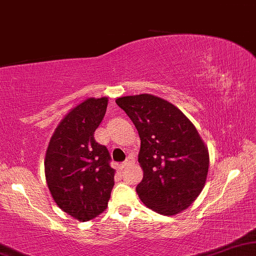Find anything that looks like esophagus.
<instances>
[{
	"mask_svg": "<svg viewBox=\"0 0 256 256\" xmlns=\"http://www.w3.org/2000/svg\"><path fill=\"white\" fill-rule=\"evenodd\" d=\"M134 158H132V156H128V158L126 159L124 162H122V165H120L122 168H128V166H130L131 164H134Z\"/></svg>",
	"mask_w": 256,
	"mask_h": 256,
	"instance_id": "esophagus-1",
	"label": "esophagus"
}]
</instances>
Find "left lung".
<instances>
[{
	"instance_id": "obj_1",
	"label": "left lung",
	"mask_w": 256,
	"mask_h": 256,
	"mask_svg": "<svg viewBox=\"0 0 256 256\" xmlns=\"http://www.w3.org/2000/svg\"><path fill=\"white\" fill-rule=\"evenodd\" d=\"M140 137L138 162L142 180L137 193L162 216L188 208L206 184L208 148L193 122L170 102L148 94L116 100Z\"/></svg>"
}]
</instances>
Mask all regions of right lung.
Returning <instances> with one entry per match:
<instances>
[{"label": "right lung", "instance_id": "1", "mask_svg": "<svg viewBox=\"0 0 256 256\" xmlns=\"http://www.w3.org/2000/svg\"><path fill=\"white\" fill-rule=\"evenodd\" d=\"M108 102V97H90L71 108L54 128L44 159L46 184L54 202L83 222L106 210L114 185L110 153L94 137Z\"/></svg>", "mask_w": 256, "mask_h": 256}]
</instances>
